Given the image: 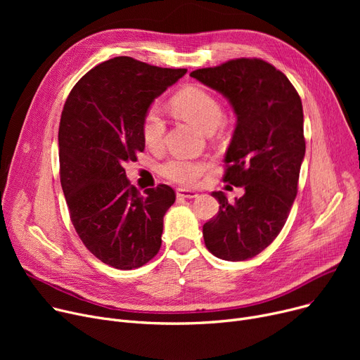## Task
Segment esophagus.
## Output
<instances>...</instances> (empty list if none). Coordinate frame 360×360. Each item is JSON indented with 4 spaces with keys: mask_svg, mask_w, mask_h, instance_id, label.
I'll use <instances>...</instances> for the list:
<instances>
[{
    "mask_svg": "<svg viewBox=\"0 0 360 360\" xmlns=\"http://www.w3.org/2000/svg\"><path fill=\"white\" fill-rule=\"evenodd\" d=\"M176 195L179 198H197L198 193L194 190H188V188H178Z\"/></svg>",
    "mask_w": 360,
    "mask_h": 360,
    "instance_id": "esophagus-1",
    "label": "esophagus"
}]
</instances>
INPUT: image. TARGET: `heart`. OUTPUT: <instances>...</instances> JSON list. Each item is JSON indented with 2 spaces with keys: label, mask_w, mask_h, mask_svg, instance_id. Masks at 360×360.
Masks as SVG:
<instances>
[{
  "label": "heart",
  "mask_w": 360,
  "mask_h": 360,
  "mask_svg": "<svg viewBox=\"0 0 360 360\" xmlns=\"http://www.w3.org/2000/svg\"><path fill=\"white\" fill-rule=\"evenodd\" d=\"M172 108L182 118L195 124L205 132L213 131L223 120L220 102L212 93L201 87H186L172 99ZM166 124L162 112L151 106L146 110L141 132L143 140L148 148H159L163 143ZM207 169V163L201 160H190L184 158H172L162 165V174L178 184H194Z\"/></svg>",
  "instance_id": "obj_1"
}]
</instances>
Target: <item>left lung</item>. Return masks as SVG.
<instances>
[{"instance_id": "1", "label": "left lung", "mask_w": 360, "mask_h": 360, "mask_svg": "<svg viewBox=\"0 0 360 360\" xmlns=\"http://www.w3.org/2000/svg\"><path fill=\"white\" fill-rule=\"evenodd\" d=\"M229 101L236 128L224 156V182L245 194L220 207L202 226L205 247L226 261H245L266 250L285 226L297 194L305 156L304 109L296 89L281 71L258 58H238L193 71Z\"/></svg>"}]
</instances>
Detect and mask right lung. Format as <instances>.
Wrapping results in <instances>:
<instances>
[{
    "mask_svg": "<svg viewBox=\"0 0 360 360\" xmlns=\"http://www.w3.org/2000/svg\"><path fill=\"white\" fill-rule=\"evenodd\" d=\"M185 72L117 56L84 74L65 101L58 146L70 217L86 248L113 269H139L160 250L175 191L160 184L141 195L124 166L144 150L146 110Z\"/></svg>",
    "mask_w": 360,
    "mask_h": 360,
    "instance_id": "obj_1",
    "label": "right lung"
}]
</instances>
